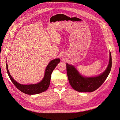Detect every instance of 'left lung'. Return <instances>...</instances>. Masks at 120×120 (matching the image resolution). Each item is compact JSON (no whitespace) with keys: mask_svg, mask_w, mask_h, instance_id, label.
I'll list each match as a JSON object with an SVG mask.
<instances>
[{"mask_svg":"<svg viewBox=\"0 0 120 120\" xmlns=\"http://www.w3.org/2000/svg\"><path fill=\"white\" fill-rule=\"evenodd\" d=\"M109 54V64L106 70L96 77H83L74 66L66 64L67 76L71 87L79 92H92L99 88L108 77L111 69L112 57L110 52Z\"/></svg>","mask_w":120,"mask_h":120,"instance_id":"8db88e82","label":"left lung"}]
</instances>
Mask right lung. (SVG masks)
Instances as JSON below:
<instances>
[{
  "label": "right lung",
  "instance_id": "obj_1",
  "mask_svg": "<svg viewBox=\"0 0 120 120\" xmlns=\"http://www.w3.org/2000/svg\"><path fill=\"white\" fill-rule=\"evenodd\" d=\"M60 60L59 58H56L51 61L47 65L45 71L44 76L42 80L39 83L36 84H30L27 85H21L17 82L11 77L10 75L8 69V65L6 64V70L8 75L13 83L14 85L21 92L33 95L39 94L46 91L50 84L51 75L54 69L56 68L57 64L60 63Z\"/></svg>",
  "mask_w": 120,
  "mask_h": 120
}]
</instances>
